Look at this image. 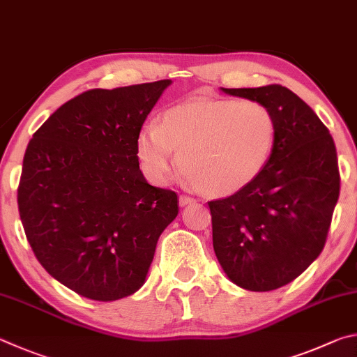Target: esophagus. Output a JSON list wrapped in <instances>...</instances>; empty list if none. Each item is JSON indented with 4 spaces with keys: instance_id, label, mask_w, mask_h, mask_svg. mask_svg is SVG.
<instances>
[{
    "instance_id": "esophagus-1",
    "label": "esophagus",
    "mask_w": 357,
    "mask_h": 357,
    "mask_svg": "<svg viewBox=\"0 0 357 357\" xmlns=\"http://www.w3.org/2000/svg\"><path fill=\"white\" fill-rule=\"evenodd\" d=\"M195 202H196V199H192L190 196H180V199H178L180 207H186V205H191V204H195Z\"/></svg>"
}]
</instances>
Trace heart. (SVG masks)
<instances>
[{
    "instance_id": "heart-1",
    "label": "heart",
    "mask_w": 357,
    "mask_h": 357,
    "mask_svg": "<svg viewBox=\"0 0 357 357\" xmlns=\"http://www.w3.org/2000/svg\"><path fill=\"white\" fill-rule=\"evenodd\" d=\"M276 119L254 100L191 98L147 125L136 141L144 171L165 183L178 165L199 191L226 197L246 188L264 171L276 142Z\"/></svg>"
}]
</instances>
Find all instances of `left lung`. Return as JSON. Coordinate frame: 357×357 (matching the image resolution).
Here are the masks:
<instances>
[{
	"label": "left lung",
	"mask_w": 357,
	"mask_h": 357,
	"mask_svg": "<svg viewBox=\"0 0 357 357\" xmlns=\"http://www.w3.org/2000/svg\"><path fill=\"white\" fill-rule=\"evenodd\" d=\"M265 105L276 119L273 153L257 178L208 202L224 273L249 291L290 284L323 251L340 192L333 136L310 106L279 84L224 89Z\"/></svg>",
	"instance_id": "left-lung-1"
}]
</instances>
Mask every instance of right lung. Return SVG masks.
Wrapping results in <instances>:
<instances>
[{"mask_svg":"<svg viewBox=\"0 0 357 357\" xmlns=\"http://www.w3.org/2000/svg\"><path fill=\"white\" fill-rule=\"evenodd\" d=\"M171 83L83 92L24 152L17 197L29 245L50 276L93 301L141 289L178 215L177 195L147 183L136 153L142 123Z\"/></svg>","mask_w":357,"mask_h":357,"instance_id":"obj_1","label":"right lung"}]
</instances>
